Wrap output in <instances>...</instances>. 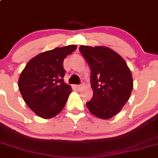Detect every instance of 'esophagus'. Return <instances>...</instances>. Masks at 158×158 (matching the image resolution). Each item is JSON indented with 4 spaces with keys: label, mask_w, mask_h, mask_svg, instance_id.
I'll return each instance as SVG.
<instances>
[{
    "label": "esophagus",
    "mask_w": 158,
    "mask_h": 158,
    "mask_svg": "<svg viewBox=\"0 0 158 158\" xmlns=\"http://www.w3.org/2000/svg\"><path fill=\"white\" fill-rule=\"evenodd\" d=\"M75 88H76L78 91H80L82 89V85H75Z\"/></svg>",
    "instance_id": "1"
}]
</instances>
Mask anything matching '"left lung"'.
<instances>
[{
    "label": "left lung",
    "mask_w": 158,
    "mask_h": 158,
    "mask_svg": "<svg viewBox=\"0 0 158 158\" xmlns=\"http://www.w3.org/2000/svg\"><path fill=\"white\" fill-rule=\"evenodd\" d=\"M79 51L89 64L93 97L86 103L95 117L108 119L129 100L133 88L132 73L123 58L104 46L81 45Z\"/></svg>",
    "instance_id": "obj_1"
}]
</instances>
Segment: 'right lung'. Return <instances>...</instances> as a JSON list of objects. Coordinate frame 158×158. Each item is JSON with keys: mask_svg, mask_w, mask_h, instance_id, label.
<instances>
[{"mask_svg": "<svg viewBox=\"0 0 158 158\" xmlns=\"http://www.w3.org/2000/svg\"><path fill=\"white\" fill-rule=\"evenodd\" d=\"M77 48L75 44L39 54L28 62L18 86L28 107L41 118L57 116L65 106L71 87L64 82V60Z\"/></svg>", "mask_w": 158, "mask_h": 158, "instance_id": "add662e5", "label": "right lung"}]
</instances>
